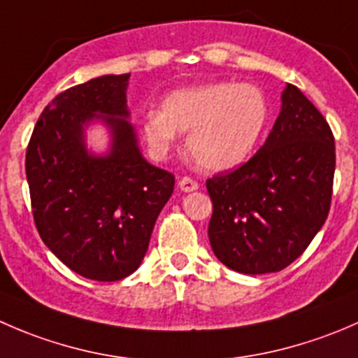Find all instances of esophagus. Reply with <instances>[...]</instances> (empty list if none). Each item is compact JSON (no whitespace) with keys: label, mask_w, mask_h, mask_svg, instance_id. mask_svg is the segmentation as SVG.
Instances as JSON below:
<instances>
[{"label":"esophagus","mask_w":358,"mask_h":358,"mask_svg":"<svg viewBox=\"0 0 358 358\" xmlns=\"http://www.w3.org/2000/svg\"><path fill=\"white\" fill-rule=\"evenodd\" d=\"M178 187L183 192H194V190L199 189V183L190 178V176H183V178L178 180Z\"/></svg>","instance_id":"obj_1"}]
</instances>
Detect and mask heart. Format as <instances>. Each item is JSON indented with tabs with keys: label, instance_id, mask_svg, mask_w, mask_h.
<instances>
[{
	"label": "heart",
	"instance_id": "heart-1",
	"mask_svg": "<svg viewBox=\"0 0 358 358\" xmlns=\"http://www.w3.org/2000/svg\"><path fill=\"white\" fill-rule=\"evenodd\" d=\"M268 102L258 86L236 81L180 88L166 95L161 110L143 117V136L156 156L189 133L190 157L206 171H229L246 162L268 122Z\"/></svg>",
	"mask_w": 358,
	"mask_h": 358
}]
</instances>
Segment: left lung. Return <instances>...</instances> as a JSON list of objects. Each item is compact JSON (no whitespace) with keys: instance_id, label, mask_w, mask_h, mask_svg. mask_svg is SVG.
Wrapping results in <instances>:
<instances>
[{"instance_id":"obj_1","label":"left lung","mask_w":358,"mask_h":358,"mask_svg":"<svg viewBox=\"0 0 358 358\" xmlns=\"http://www.w3.org/2000/svg\"><path fill=\"white\" fill-rule=\"evenodd\" d=\"M334 168L329 124L287 85L262 149L234 171L206 182L213 201L208 236L216 258L249 275L291 265L326 223Z\"/></svg>"}]
</instances>
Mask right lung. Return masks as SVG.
Wrapping results in <instances>:
<instances>
[{"label": "right lung", "mask_w": 358, "mask_h": 358, "mask_svg": "<svg viewBox=\"0 0 358 358\" xmlns=\"http://www.w3.org/2000/svg\"><path fill=\"white\" fill-rule=\"evenodd\" d=\"M129 74H109L57 95L34 126L25 154L36 229L72 272L100 282L131 275L149 248L175 176L145 161L129 124ZM111 129L103 157L87 152L84 128Z\"/></svg>", "instance_id": "right-lung-1"}]
</instances>
